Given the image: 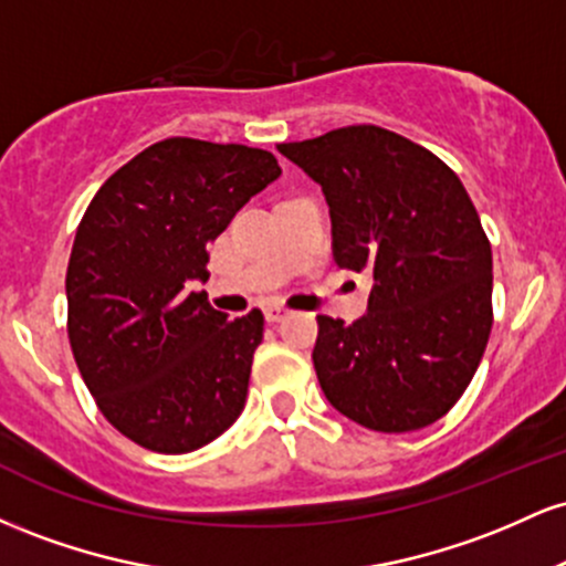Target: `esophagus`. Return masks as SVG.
Here are the masks:
<instances>
[{"instance_id": "34e87169", "label": "esophagus", "mask_w": 566, "mask_h": 566, "mask_svg": "<svg viewBox=\"0 0 566 566\" xmlns=\"http://www.w3.org/2000/svg\"><path fill=\"white\" fill-rule=\"evenodd\" d=\"M263 314H265V319H269V322H282L284 316L290 314V311L282 308V305H265Z\"/></svg>"}]
</instances>
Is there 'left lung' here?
Masks as SVG:
<instances>
[{
	"label": "left lung",
	"mask_w": 566,
	"mask_h": 566,
	"mask_svg": "<svg viewBox=\"0 0 566 566\" xmlns=\"http://www.w3.org/2000/svg\"><path fill=\"white\" fill-rule=\"evenodd\" d=\"M322 186L340 269L373 276L354 324L316 316V378L354 423L418 431L452 409L492 329V250L460 178L375 125L279 143Z\"/></svg>",
	"instance_id": "left-lung-1"
}]
</instances>
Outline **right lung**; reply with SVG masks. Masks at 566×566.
Masks as SVG:
<instances>
[{
	"label": "right lung",
	"instance_id": "right-lung-1",
	"mask_svg": "<svg viewBox=\"0 0 566 566\" xmlns=\"http://www.w3.org/2000/svg\"><path fill=\"white\" fill-rule=\"evenodd\" d=\"M282 175L239 143L167 138L90 201L66 271L69 340L116 431L165 454L210 444L242 415L263 314L229 319L193 292L207 244Z\"/></svg>",
	"mask_w": 566,
	"mask_h": 566
}]
</instances>
